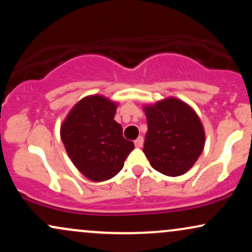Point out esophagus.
<instances>
[{
    "mask_svg": "<svg viewBox=\"0 0 252 252\" xmlns=\"http://www.w3.org/2000/svg\"><path fill=\"white\" fill-rule=\"evenodd\" d=\"M134 143H135L136 148H141V147L143 146V137H142V136H138V137L134 141Z\"/></svg>",
    "mask_w": 252,
    "mask_h": 252,
    "instance_id": "obj_1",
    "label": "esophagus"
}]
</instances>
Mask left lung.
<instances>
[{"label":"left lung","instance_id":"8db88e82","mask_svg":"<svg viewBox=\"0 0 252 252\" xmlns=\"http://www.w3.org/2000/svg\"><path fill=\"white\" fill-rule=\"evenodd\" d=\"M148 123L143 153L150 166L168 176L192 168L205 146V130L192 106L168 97L143 106Z\"/></svg>","mask_w":252,"mask_h":252}]
</instances>
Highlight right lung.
I'll return each mask as SVG.
<instances>
[{
  "label": "right lung",
  "mask_w": 252,
  "mask_h": 252,
  "mask_svg": "<svg viewBox=\"0 0 252 252\" xmlns=\"http://www.w3.org/2000/svg\"><path fill=\"white\" fill-rule=\"evenodd\" d=\"M118 104L102 94L84 97L70 110L60 126L68 158L89 180L114 178L123 168L134 143L123 137L114 120Z\"/></svg>",
  "instance_id": "right-lung-1"
}]
</instances>
